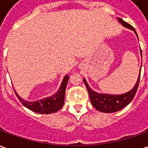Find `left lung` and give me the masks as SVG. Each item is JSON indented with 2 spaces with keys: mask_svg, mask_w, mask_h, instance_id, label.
I'll return each mask as SVG.
<instances>
[{
  "mask_svg": "<svg viewBox=\"0 0 148 148\" xmlns=\"http://www.w3.org/2000/svg\"><path fill=\"white\" fill-rule=\"evenodd\" d=\"M118 20H119V22H121L123 26L128 27L131 30L134 31V32L137 36L136 30L134 29V27L131 24H127V22L124 21L121 18H118ZM140 51H141V50H140ZM141 55H142V52H141ZM140 78V73L139 77H138V80L136 82V84L135 85L133 89L129 92L124 93V94H121V95H111V94L97 93L90 89L89 85L87 84L86 81L85 79H83V81L86 86L87 90H88L89 95H90V101L92 103L93 107L97 109L98 111L102 112H107V113H111V112H117L121 109H124V107H126L132 101L136 93L138 86H139Z\"/></svg>",
  "mask_w": 148,
  "mask_h": 148,
  "instance_id": "8db88e82",
  "label": "left lung"
}]
</instances>
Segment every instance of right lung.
I'll return each instance as SVG.
<instances>
[{"instance_id": "add662e5", "label": "right lung", "mask_w": 148, "mask_h": 148, "mask_svg": "<svg viewBox=\"0 0 148 148\" xmlns=\"http://www.w3.org/2000/svg\"><path fill=\"white\" fill-rule=\"evenodd\" d=\"M68 80H69V76L68 74H66L63 77L62 82L57 93H55L52 97L43 98V99L39 100L37 101H33V102H28L27 101L22 99L21 97H19L17 93H16L15 90L14 91L18 99L20 100V101L26 108L40 114H50V113H53V112L58 111L63 106L66 88Z\"/></svg>"}]
</instances>
